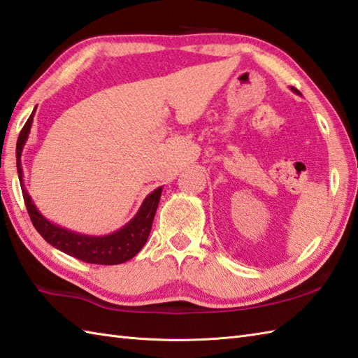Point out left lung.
<instances>
[{"instance_id":"obj_1","label":"left lung","mask_w":358,"mask_h":358,"mask_svg":"<svg viewBox=\"0 0 358 358\" xmlns=\"http://www.w3.org/2000/svg\"><path fill=\"white\" fill-rule=\"evenodd\" d=\"M291 89H292L294 92H296V93H299V90H296V89H294V87H291Z\"/></svg>"}]
</instances>
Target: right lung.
<instances>
[{
	"label": "right lung",
	"mask_w": 358,
	"mask_h": 358,
	"mask_svg": "<svg viewBox=\"0 0 358 358\" xmlns=\"http://www.w3.org/2000/svg\"><path fill=\"white\" fill-rule=\"evenodd\" d=\"M34 115H35V110L31 112L27 122L24 124L18 136L17 169H18V178L21 182L24 202H26L30 220L36 228V231L41 234L52 246H55V248L69 254L71 257L87 262V264L119 265L136 256V254L142 250V246L145 245L150 231H152L153 219L157 210L159 199H161L162 187L156 188L155 192H152L145 197L139 211L136 213V216H134L129 224L108 236L79 234L52 224L50 220H47L43 214L36 210L35 203L31 202V197L29 196L27 189L24 188V184H22L21 153H22V147L29 138L30 127H31V122H34Z\"/></svg>",
	"instance_id": "1"
}]
</instances>
